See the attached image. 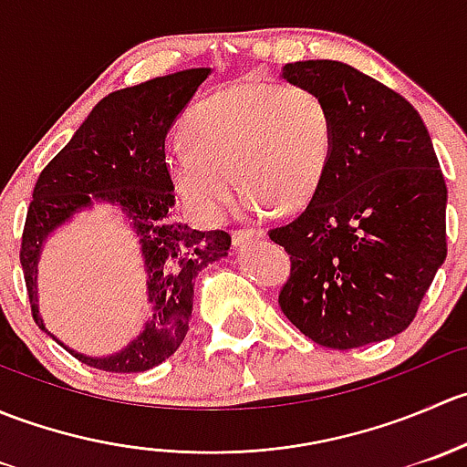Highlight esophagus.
<instances>
[{
    "instance_id": "esophagus-1",
    "label": "esophagus",
    "mask_w": 467,
    "mask_h": 467,
    "mask_svg": "<svg viewBox=\"0 0 467 467\" xmlns=\"http://www.w3.org/2000/svg\"><path fill=\"white\" fill-rule=\"evenodd\" d=\"M262 230H234L233 233V246L239 248L244 244L253 242V239H260L262 237Z\"/></svg>"
}]
</instances>
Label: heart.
Here are the masks:
<instances>
[{"label":"heart","mask_w":467,"mask_h":467,"mask_svg":"<svg viewBox=\"0 0 467 467\" xmlns=\"http://www.w3.org/2000/svg\"><path fill=\"white\" fill-rule=\"evenodd\" d=\"M167 153V176L187 210L221 223L237 199L291 212L321 187L332 153V115L317 89L246 78L201 101ZM238 178H234V173Z\"/></svg>","instance_id":"1"}]
</instances>
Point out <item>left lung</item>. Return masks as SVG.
<instances>
[{"instance_id":"left-lung-1","label":"left lung","mask_w":467,"mask_h":467,"mask_svg":"<svg viewBox=\"0 0 467 467\" xmlns=\"http://www.w3.org/2000/svg\"><path fill=\"white\" fill-rule=\"evenodd\" d=\"M280 77L317 89L332 115L321 187L268 233L291 255L280 309L334 350L395 337L447 255V187L427 126L407 99L338 60H298Z\"/></svg>"}]
</instances>
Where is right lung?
Segmentation results:
<instances>
[{
    "label": "right lung",
    "instance_id": "1",
    "mask_svg": "<svg viewBox=\"0 0 467 467\" xmlns=\"http://www.w3.org/2000/svg\"><path fill=\"white\" fill-rule=\"evenodd\" d=\"M207 77V67L182 69L103 97L33 187L20 262L33 321L51 338L36 312V260L46 237L77 211L110 202L125 212L140 239L154 314L140 337L115 356L69 351L92 368L144 373L169 359L190 329L196 275L228 255L225 230L201 233L176 219L164 162V138Z\"/></svg>",
    "mask_w": 467,
    "mask_h": 467
}]
</instances>
